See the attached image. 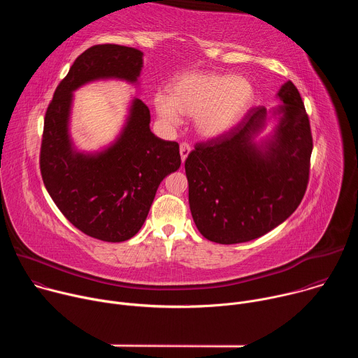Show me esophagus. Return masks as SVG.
I'll use <instances>...</instances> for the list:
<instances>
[{
    "label": "esophagus",
    "instance_id": "obj_1",
    "mask_svg": "<svg viewBox=\"0 0 358 358\" xmlns=\"http://www.w3.org/2000/svg\"><path fill=\"white\" fill-rule=\"evenodd\" d=\"M189 151H191V145H189L188 143H181V144H180V155H181V162H182V163H184L185 159L188 157Z\"/></svg>",
    "mask_w": 358,
    "mask_h": 358
}]
</instances>
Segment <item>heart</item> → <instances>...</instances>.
Instances as JSON below:
<instances>
[{"instance_id": "1", "label": "heart", "mask_w": 358, "mask_h": 358, "mask_svg": "<svg viewBox=\"0 0 358 358\" xmlns=\"http://www.w3.org/2000/svg\"><path fill=\"white\" fill-rule=\"evenodd\" d=\"M253 97L255 89L243 76L187 72L173 80L170 96H155V108L166 124H177L180 115L194 117V130L199 137L217 138L243 117Z\"/></svg>"}]
</instances>
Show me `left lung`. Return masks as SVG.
<instances>
[{
    "instance_id": "1",
    "label": "left lung",
    "mask_w": 358,
    "mask_h": 358,
    "mask_svg": "<svg viewBox=\"0 0 358 358\" xmlns=\"http://www.w3.org/2000/svg\"><path fill=\"white\" fill-rule=\"evenodd\" d=\"M273 134L255 141L268 112L252 108L221 137L196 143L185 160L188 202L203 238L232 245L257 239L299 207L308 188L313 138L309 116L296 86L278 92Z\"/></svg>"
}]
</instances>
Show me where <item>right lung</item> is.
<instances>
[{"mask_svg":"<svg viewBox=\"0 0 358 358\" xmlns=\"http://www.w3.org/2000/svg\"><path fill=\"white\" fill-rule=\"evenodd\" d=\"M141 68L138 49L94 45L76 58L45 113L39 156L43 184L73 227L105 242H123L140 231L160 182L181 166L180 147L151 133L150 110L134 99L112 145L97 152L75 150L69 136L73 92L99 79L136 83Z\"/></svg>","mask_w":358,"mask_h":358,"instance_id":"obj_1","label":"right lung"}]
</instances>
